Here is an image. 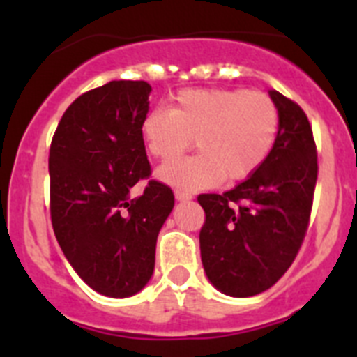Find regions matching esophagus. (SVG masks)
Segmentation results:
<instances>
[{
	"mask_svg": "<svg viewBox=\"0 0 357 357\" xmlns=\"http://www.w3.org/2000/svg\"><path fill=\"white\" fill-rule=\"evenodd\" d=\"M175 198L178 202H188V200H191V198H193V195L188 193V191H182V189H176Z\"/></svg>",
	"mask_w": 357,
	"mask_h": 357,
	"instance_id": "1",
	"label": "esophagus"
}]
</instances>
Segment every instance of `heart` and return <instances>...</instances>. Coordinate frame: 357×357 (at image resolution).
Returning <instances> with one entry per match:
<instances>
[{"label":"heart","instance_id":"heart-1","mask_svg":"<svg viewBox=\"0 0 357 357\" xmlns=\"http://www.w3.org/2000/svg\"><path fill=\"white\" fill-rule=\"evenodd\" d=\"M279 134V109L268 94L247 89H185L172 109H151L141 121L148 151L160 162L182 157L197 139L200 153L159 169L185 191L245 181L266 162Z\"/></svg>","mask_w":357,"mask_h":357}]
</instances>
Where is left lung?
Returning <instances> with one entry per match:
<instances>
[{
    "mask_svg": "<svg viewBox=\"0 0 357 357\" xmlns=\"http://www.w3.org/2000/svg\"><path fill=\"white\" fill-rule=\"evenodd\" d=\"M279 109L275 146L247 181L223 195L198 197L206 213L202 264L216 289L254 296L291 266L309 227L318 176L311 123L298 103L270 91Z\"/></svg>",
    "mask_w": 357,
    "mask_h": 357,
    "instance_id": "8db88e82",
    "label": "left lung"
}]
</instances>
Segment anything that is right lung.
Segmentation results:
<instances>
[{"mask_svg": "<svg viewBox=\"0 0 357 357\" xmlns=\"http://www.w3.org/2000/svg\"><path fill=\"white\" fill-rule=\"evenodd\" d=\"M150 84L112 80L66 109L50 146V214L75 272L112 298L146 286L160 227L175 206L172 188L150 178L141 121ZM146 180L135 197L133 185Z\"/></svg>", "mask_w": 357, "mask_h": 357, "instance_id": "obj_1", "label": "right lung"}]
</instances>
